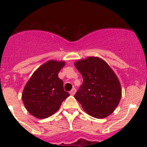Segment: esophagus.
<instances>
[{"label":"esophagus","instance_id":"1","mask_svg":"<svg viewBox=\"0 0 147 147\" xmlns=\"http://www.w3.org/2000/svg\"><path fill=\"white\" fill-rule=\"evenodd\" d=\"M76 88H73L72 90H71V91H70V94L71 95V96H74V95L76 93Z\"/></svg>","mask_w":147,"mask_h":147}]
</instances>
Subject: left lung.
Returning a JSON list of instances; mask_svg holds the SVG:
<instances>
[{
	"mask_svg": "<svg viewBox=\"0 0 147 147\" xmlns=\"http://www.w3.org/2000/svg\"><path fill=\"white\" fill-rule=\"evenodd\" d=\"M81 73L82 85L74 97L87 113L103 119L112 113L121 97L120 82L107 62L98 57H88L75 62Z\"/></svg>",
	"mask_w": 147,
	"mask_h": 147,
	"instance_id": "8db88e82",
	"label": "left lung"
}]
</instances>
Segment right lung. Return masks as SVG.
Here are the masks:
<instances>
[{
    "mask_svg": "<svg viewBox=\"0 0 147 147\" xmlns=\"http://www.w3.org/2000/svg\"><path fill=\"white\" fill-rule=\"evenodd\" d=\"M64 65V62L49 61L40 66L26 83L22 100L28 113L34 117L46 119L52 115L70 96L58 77Z\"/></svg>",
    "mask_w": 147,
    "mask_h": 147,
    "instance_id": "add662e5",
    "label": "right lung"
}]
</instances>
